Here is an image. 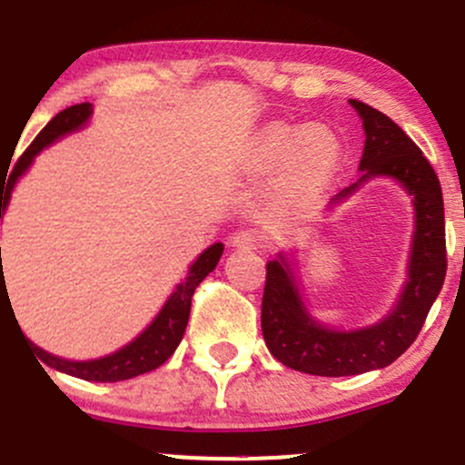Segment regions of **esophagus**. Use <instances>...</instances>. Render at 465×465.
<instances>
[{"instance_id":"obj_1","label":"esophagus","mask_w":465,"mask_h":465,"mask_svg":"<svg viewBox=\"0 0 465 465\" xmlns=\"http://www.w3.org/2000/svg\"><path fill=\"white\" fill-rule=\"evenodd\" d=\"M229 245L233 250H259L262 247V236L259 232H252V229H242V232H236L232 238H229Z\"/></svg>"}]
</instances>
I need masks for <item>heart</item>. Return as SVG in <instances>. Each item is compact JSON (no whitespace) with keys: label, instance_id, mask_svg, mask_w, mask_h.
Returning <instances> with one entry per match:
<instances>
[{"label":"heart","instance_id":"heart-1","mask_svg":"<svg viewBox=\"0 0 465 465\" xmlns=\"http://www.w3.org/2000/svg\"><path fill=\"white\" fill-rule=\"evenodd\" d=\"M341 139L328 125H294L276 121L265 125L252 142L247 163L254 173L288 168L290 177L308 186H322L337 173Z\"/></svg>","mask_w":465,"mask_h":465}]
</instances>
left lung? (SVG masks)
Here are the masks:
<instances>
[{
  "label": "left lung",
  "mask_w": 465,
  "mask_h": 465,
  "mask_svg": "<svg viewBox=\"0 0 465 465\" xmlns=\"http://www.w3.org/2000/svg\"><path fill=\"white\" fill-rule=\"evenodd\" d=\"M364 128L360 180L328 204H341L362 184L387 177L398 182L414 206L407 279L391 311L382 320L358 328H335L317 320L303 297L297 262L279 252L267 262L261 328L270 353L285 367L311 376H358L384 369L401 358L423 328L445 281V220L439 177L420 148L389 116L349 98Z\"/></svg>",
  "instance_id": "8db88e82"
}]
</instances>
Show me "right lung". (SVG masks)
<instances>
[{"instance_id":"obj_1","label":"right lung","mask_w":465,"mask_h":465,"mask_svg":"<svg viewBox=\"0 0 465 465\" xmlns=\"http://www.w3.org/2000/svg\"><path fill=\"white\" fill-rule=\"evenodd\" d=\"M92 114H94L92 103H78V105H72L67 107V110L58 112V114H55L54 119L42 128V133L37 134L35 142H33L29 148H26V153L17 159L15 168H13L11 177H8L6 182V189H4V186L0 189V218L6 213L13 189H15V184L20 182V177L29 171L37 154H40L45 148H49L51 143L58 142V139L85 128L89 119H92ZM223 250H224L223 242H213L211 247H206L203 254L191 262L184 279L175 285V290H173L171 297L163 302L162 311L154 315V320L150 322L133 341L121 346V349L114 351V353L103 355V358H94V360H67L40 349L37 344H33L29 337L25 335L22 337L29 341L33 353H35L37 360L46 364V367L55 369V371L60 373H67V376L89 380V382H119V380H128V378L153 371V369L162 367V364L175 353L177 346H180L182 337H184V331H186V323H189L191 299H193L195 288H198L206 276H209V272L215 270L220 256H223ZM0 259H2V247H0ZM4 290H6V281H4V272H2L0 299L4 297Z\"/></svg>"}]
</instances>
